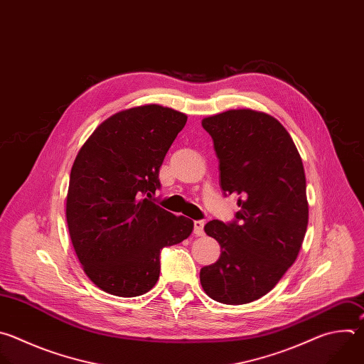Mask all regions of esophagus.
<instances>
[{
	"mask_svg": "<svg viewBox=\"0 0 364 364\" xmlns=\"http://www.w3.org/2000/svg\"><path fill=\"white\" fill-rule=\"evenodd\" d=\"M203 221H195L193 223V234L196 235V237H203Z\"/></svg>",
	"mask_w": 364,
	"mask_h": 364,
	"instance_id": "34e87169",
	"label": "esophagus"
}]
</instances>
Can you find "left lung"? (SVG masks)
Segmentation results:
<instances>
[{
    "instance_id": "left-lung-1",
    "label": "left lung",
    "mask_w": 364,
    "mask_h": 364,
    "mask_svg": "<svg viewBox=\"0 0 364 364\" xmlns=\"http://www.w3.org/2000/svg\"><path fill=\"white\" fill-rule=\"evenodd\" d=\"M202 126L220 159L221 188L238 196L240 210L231 223L205 225L223 252L200 269V284L218 303L247 304L269 293L300 252L309 224L303 161L269 114L228 110Z\"/></svg>"
}]
</instances>
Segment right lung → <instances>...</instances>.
I'll list each match as a JSON object with an SVG mask.
<instances>
[{
  "mask_svg": "<svg viewBox=\"0 0 364 364\" xmlns=\"http://www.w3.org/2000/svg\"><path fill=\"white\" fill-rule=\"evenodd\" d=\"M186 114L148 105L119 112L86 140L70 172L65 216L87 277L103 291L137 297L154 288L161 251L193 221L156 205L159 169Z\"/></svg>",
  "mask_w": 364,
  "mask_h": 364,
  "instance_id": "right-lung-1",
  "label": "right lung"
}]
</instances>
